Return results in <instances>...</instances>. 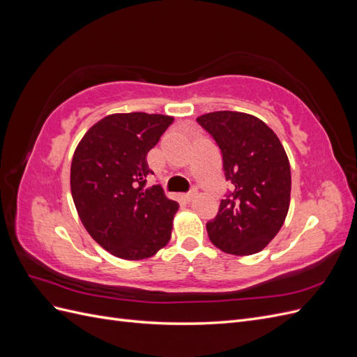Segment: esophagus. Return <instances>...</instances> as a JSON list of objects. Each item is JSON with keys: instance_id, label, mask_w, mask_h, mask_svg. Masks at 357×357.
Here are the masks:
<instances>
[{"instance_id": "34e87169", "label": "esophagus", "mask_w": 357, "mask_h": 357, "mask_svg": "<svg viewBox=\"0 0 357 357\" xmlns=\"http://www.w3.org/2000/svg\"><path fill=\"white\" fill-rule=\"evenodd\" d=\"M195 197H197V190H192V192L186 193V195H183L181 198H183V201H185V202H192L193 199H195Z\"/></svg>"}]
</instances>
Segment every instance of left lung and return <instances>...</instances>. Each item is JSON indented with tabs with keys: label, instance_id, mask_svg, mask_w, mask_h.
<instances>
[{
	"label": "left lung",
	"instance_id": "8db88e82",
	"mask_svg": "<svg viewBox=\"0 0 357 357\" xmlns=\"http://www.w3.org/2000/svg\"><path fill=\"white\" fill-rule=\"evenodd\" d=\"M197 122L218 143L232 192L207 223L222 252L248 256L271 243L290 205V164L275 132L261 119L240 112H213Z\"/></svg>",
	"mask_w": 357,
	"mask_h": 357
}]
</instances>
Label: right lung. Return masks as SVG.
I'll return each instance as SVG.
<instances>
[{
	"label": "right lung",
	"instance_id": "obj_1",
	"mask_svg": "<svg viewBox=\"0 0 357 357\" xmlns=\"http://www.w3.org/2000/svg\"><path fill=\"white\" fill-rule=\"evenodd\" d=\"M174 117L147 113L105 116L83 135L71 162V195L92 238L126 261L152 257L171 238L178 204L159 185L147 153Z\"/></svg>",
	"mask_w": 357,
	"mask_h": 357
}]
</instances>
